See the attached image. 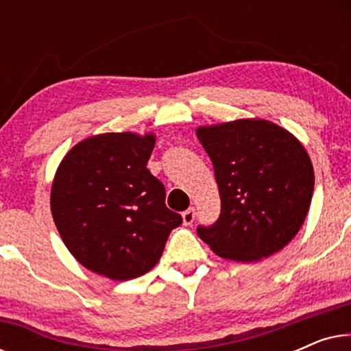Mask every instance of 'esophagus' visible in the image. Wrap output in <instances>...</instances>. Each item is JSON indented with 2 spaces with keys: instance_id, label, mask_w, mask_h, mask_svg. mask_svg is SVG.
<instances>
[{
  "instance_id": "34e87169",
  "label": "esophagus",
  "mask_w": 351,
  "mask_h": 351,
  "mask_svg": "<svg viewBox=\"0 0 351 351\" xmlns=\"http://www.w3.org/2000/svg\"><path fill=\"white\" fill-rule=\"evenodd\" d=\"M195 217H196L195 208H189L186 210H184V213H182V220H184V225H191V223H193Z\"/></svg>"
}]
</instances>
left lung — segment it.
<instances>
[{
  "mask_svg": "<svg viewBox=\"0 0 351 351\" xmlns=\"http://www.w3.org/2000/svg\"><path fill=\"white\" fill-rule=\"evenodd\" d=\"M214 165L220 215L198 237L219 257L256 262L281 251L308 214L313 165L299 138L261 118L196 129Z\"/></svg>",
  "mask_w": 351,
  "mask_h": 351,
  "instance_id": "8db88e82",
  "label": "left lung"
}]
</instances>
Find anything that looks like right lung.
Returning <instances> with one entry per match:
<instances>
[{"instance_id":"right-lung-1","label":"right lung","mask_w":351,"mask_h":351,"mask_svg":"<svg viewBox=\"0 0 351 351\" xmlns=\"http://www.w3.org/2000/svg\"><path fill=\"white\" fill-rule=\"evenodd\" d=\"M153 132H105L76 143L57 167L51 213L62 241L88 270L113 281L145 275L182 217L147 169Z\"/></svg>"}]
</instances>
